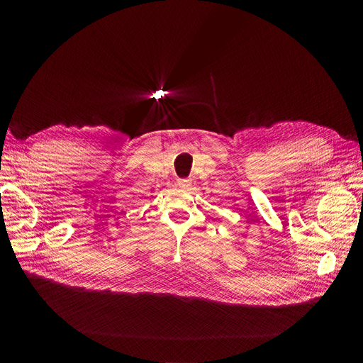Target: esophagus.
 <instances>
[{"mask_svg": "<svg viewBox=\"0 0 363 363\" xmlns=\"http://www.w3.org/2000/svg\"><path fill=\"white\" fill-rule=\"evenodd\" d=\"M178 184H179V186H182V188H186V186L191 185V182H189L188 179H179Z\"/></svg>", "mask_w": 363, "mask_h": 363, "instance_id": "1", "label": "esophagus"}]
</instances>
